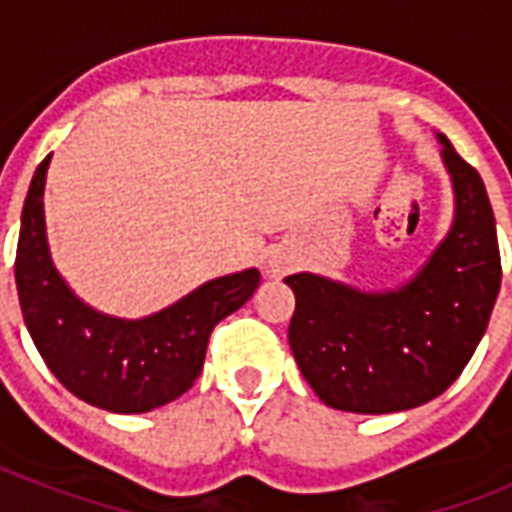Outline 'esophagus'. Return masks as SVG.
Segmentation results:
<instances>
[{"label": "esophagus", "instance_id": "esophagus-1", "mask_svg": "<svg viewBox=\"0 0 512 512\" xmlns=\"http://www.w3.org/2000/svg\"><path fill=\"white\" fill-rule=\"evenodd\" d=\"M271 268H273V273H287L289 271V260H284V257H273Z\"/></svg>", "mask_w": 512, "mask_h": 512}]
</instances>
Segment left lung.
<instances>
[{"instance_id": "1", "label": "left lung", "mask_w": 512, "mask_h": 512, "mask_svg": "<svg viewBox=\"0 0 512 512\" xmlns=\"http://www.w3.org/2000/svg\"><path fill=\"white\" fill-rule=\"evenodd\" d=\"M454 225L425 268L396 292H358L313 273L295 292L289 345L316 396L356 414L404 412L441 396L468 366L500 292L497 225L484 180L446 138Z\"/></svg>"}]
</instances>
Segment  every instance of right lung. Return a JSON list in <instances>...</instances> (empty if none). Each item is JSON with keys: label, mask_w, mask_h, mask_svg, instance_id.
<instances>
[{"label": "right lung", "mask_w": 512, "mask_h": 512, "mask_svg": "<svg viewBox=\"0 0 512 512\" xmlns=\"http://www.w3.org/2000/svg\"><path fill=\"white\" fill-rule=\"evenodd\" d=\"M34 172L20 217L15 284L28 335L60 385L87 404L119 414L151 412L183 396L201 374L212 329L255 295L260 273L207 281L172 308L124 321L92 311L60 279L44 233V177Z\"/></svg>", "instance_id": "right-lung-1"}]
</instances>
